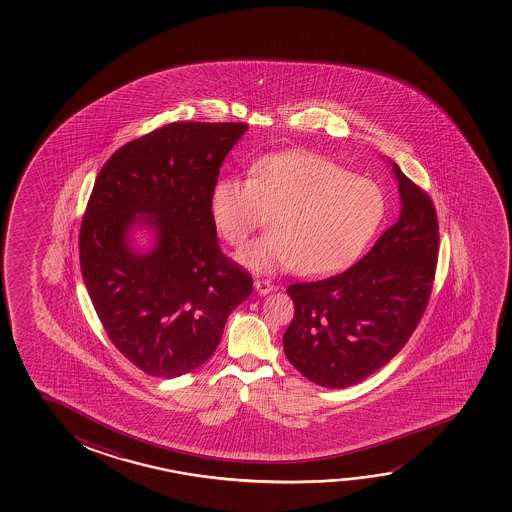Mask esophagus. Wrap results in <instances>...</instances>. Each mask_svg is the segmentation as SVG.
I'll return each instance as SVG.
<instances>
[{
	"label": "esophagus",
	"mask_w": 512,
	"mask_h": 512,
	"mask_svg": "<svg viewBox=\"0 0 512 512\" xmlns=\"http://www.w3.org/2000/svg\"><path fill=\"white\" fill-rule=\"evenodd\" d=\"M253 285H255V288H257V292L262 295L269 294V292H273L274 290L273 283H271L269 280H264V278H257Z\"/></svg>",
	"instance_id": "34e87169"
}]
</instances>
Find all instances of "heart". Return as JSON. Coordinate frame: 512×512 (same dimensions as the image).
I'll return each instance as SVG.
<instances>
[{"instance_id":"b5f03b06","label":"heart","mask_w":512,"mask_h":512,"mask_svg":"<svg viewBox=\"0 0 512 512\" xmlns=\"http://www.w3.org/2000/svg\"><path fill=\"white\" fill-rule=\"evenodd\" d=\"M211 222L225 243L241 248L271 215V232L239 259L257 271L288 269L304 276L336 273L357 259L386 215L378 183L320 155L281 152L250 168V178H218Z\"/></svg>"}]
</instances>
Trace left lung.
<instances>
[{
	"mask_svg": "<svg viewBox=\"0 0 512 512\" xmlns=\"http://www.w3.org/2000/svg\"><path fill=\"white\" fill-rule=\"evenodd\" d=\"M393 171L402 197L397 224L350 269L287 288L295 309L285 355L316 385L348 388L369 378L406 346L427 309L439 255L437 211L397 164Z\"/></svg>",
	"mask_w": 512,
	"mask_h": 512,
	"instance_id": "obj_1",
	"label": "left lung"
}]
</instances>
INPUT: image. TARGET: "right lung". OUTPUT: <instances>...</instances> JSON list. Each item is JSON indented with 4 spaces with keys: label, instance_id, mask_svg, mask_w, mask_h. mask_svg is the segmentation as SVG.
I'll list each match as a JSON object with an SVG mask.
<instances>
[{
    "label": "right lung",
    "instance_id": "right-lung-1",
    "mask_svg": "<svg viewBox=\"0 0 512 512\" xmlns=\"http://www.w3.org/2000/svg\"><path fill=\"white\" fill-rule=\"evenodd\" d=\"M246 129L173 122L120 147L94 183L78 236L85 287L108 339L148 376L203 365L252 294V276L222 253L210 215L220 166ZM136 219L158 231L148 256L126 245Z\"/></svg>",
    "mask_w": 512,
    "mask_h": 512
}]
</instances>
